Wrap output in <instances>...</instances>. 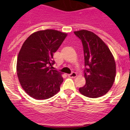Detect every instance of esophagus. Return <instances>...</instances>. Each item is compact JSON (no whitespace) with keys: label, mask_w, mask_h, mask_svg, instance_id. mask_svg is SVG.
I'll return each instance as SVG.
<instances>
[{"label":"esophagus","mask_w":130,"mask_h":130,"mask_svg":"<svg viewBox=\"0 0 130 130\" xmlns=\"http://www.w3.org/2000/svg\"><path fill=\"white\" fill-rule=\"evenodd\" d=\"M68 77H71V78L76 77L77 73H75V72H72V73H70V74H68Z\"/></svg>","instance_id":"obj_1"}]
</instances>
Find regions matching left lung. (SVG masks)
I'll return each mask as SVG.
<instances>
[{
    "instance_id": "left-lung-1",
    "label": "left lung",
    "mask_w": 130,
    "mask_h": 130,
    "mask_svg": "<svg viewBox=\"0 0 130 130\" xmlns=\"http://www.w3.org/2000/svg\"><path fill=\"white\" fill-rule=\"evenodd\" d=\"M74 34L81 40L83 46L86 84L79 90L84 96L96 98L108 92L116 75L114 57L107 45L96 34L81 30Z\"/></svg>"
}]
</instances>
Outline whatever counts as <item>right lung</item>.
Returning a JSON list of instances; mask_svg holds the SVG:
<instances>
[{
  "instance_id": "add662e5",
  "label": "right lung",
  "mask_w": 130,
  "mask_h": 130,
  "mask_svg": "<svg viewBox=\"0 0 130 130\" xmlns=\"http://www.w3.org/2000/svg\"><path fill=\"white\" fill-rule=\"evenodd\" d=\"M67 34L55 30H40L25 41L19 53L17 74L21 85L30 97L46 100L60 90L63 78L53 70V53Z\"/></svg>"
}]
</instances>
